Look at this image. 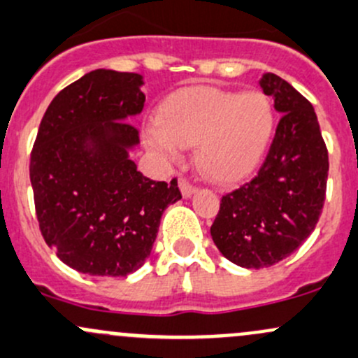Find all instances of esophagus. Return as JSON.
<instances>
[{
	"instance_id": "34e87169",
	"label": "esophagus",
	"mask_w": 358,
	"mask_h": 358,
	"mask_svg": "<svg viewBox=\"0 0 358 358\" xmlns=\"http://www.w3.org/2000/svg\"><path fill=\"white\" fill-rule=\"evenodd\" d=\"M178 187H180V190H182V195L185 199H189L190 195L194 194L195 190H197V189H195V185H192V183L187 178H180L178 180Z\"/></svg>"
}]
</instances>
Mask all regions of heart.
I'll return each instance as SVG.
<instances>
[{
	"mask_svg": "<svg viewBox=\"0 0 358 358\" xmlns=\"http://www.w3.org/2000/svg\"><path fill=\"white\" fill-rule=\"evenodd\" d=\"M273 103L264 92L189 87L163 103L145 130L154 152L176 159L195 145V163L209 178L235 182L254 171L274 134Z\"/></svg>",
	"mask_w": 358,
	"mask_h": 358,
	"instance_id": "1",
	"label": "heart"
}]
</instances>
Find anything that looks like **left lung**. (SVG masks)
Returning a JSON list of instances; mask_svg holds the SVG:
<instances>
[{
	"mask_svg": "<svg viewBox=\"0 0 358 358\" xmlns=\"http://www.w3.org/2000/svg\"><path fill=\"white\" fill-rule=\"evenodd\" d=\"M262 92L281 115L257 175L223 195L210 236L221 254L247 269L274 266L314 231L328 182V149L317 116L287 80L264 73Z\"/></svg>",
	"mask_w": 358,
	"mask_h": 358,
	"instance_id": "8db88e82",
	"label": "left lung"
}]
</instances>
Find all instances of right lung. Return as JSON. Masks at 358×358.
Masks as SVG:
<instances>
[{"mask_svg":"<svg viewBox=\"0 0 358 358\" xmlns=\"http://www.w3.org/2000/svg\"><path fill=\"white\" fill-rule=\"evenodd\" d=\"M142 75L94 70L44 113L30 154L41 233L59 261L90 276H127L150 255L161 216L182 199L176 178L154 182L129 152L142 111Z\"/></svg>","mask_w":358,"mask_h":358,"instance_id":"obj_1","label":"right lung"}]
</instances>
